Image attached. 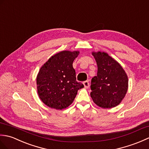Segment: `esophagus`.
<instances>
[{"label":"esophagus","instance_id":"34e87169","mask_svg":"<svg viewBox=\"0 0 149 149\" xmlns=\"http://www.w3.org/2000/svg\"><path fill=\"white\" fill-rule=\"evenodd\" d=\"M84 87H85V88H88L89 87V83H88V81H85L84 82Z\"/></svg>","mask_w":149,"mask_h":149}]
</instances>
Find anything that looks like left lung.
Masks as SVG:
<instances>
[{
	"label": "left lung",
	"mask_w": 149,
	"mask_h": 149,
	"mask_svg": "<svg viewBox=\"0 0 149 149\" xmlns=\"http://www.w3.org/2000/svg\"><path fill=\"white\" fill-rule=\"evenodd\" d=\"M97 65V76L92 78L91 96L102 108L118 105L128 88V78L124 69L105 52H92Z\"/></svg>",
	"instance_id": "1"
}]
</instances>
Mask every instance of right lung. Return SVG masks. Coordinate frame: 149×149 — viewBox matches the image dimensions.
<instances>
[{"instance_id":"right-lung-1","label":"right lung","mask_w":149,"mask_h":149,"mask_svg":"<svg viewBox=\"0 0 149 149\" xmlns=\"http://www.w3.org/2000/svg\"><path fill=\"white\" fill-rule=\"evenodd\" d=\"M78 51H62L52 56L39 70L37 81L39 98L48 107L56 110L68 107L77 92L84 85L77 81L72 67Z\"/></svg>"}]
</instances>
